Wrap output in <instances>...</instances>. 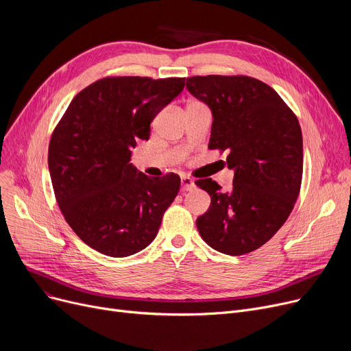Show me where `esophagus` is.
Returning <instances> with one entry per match:
<instances>
[{"instance_id":"esophagus-1","label":"esophagus","mask_w":351,"mask_h":351,"mask_svg":"<svg viewBox=\"0 0 351 351\" xmlns=\"http://www.w3.org/2000/svg\"><path fill=\"white\" fill-rule=\"evenodd\" d=\"M193 189H195V182L191 178H188V176H183L182 178V188H180V191L185 193V192H191Z\"/></svg>"}]
</instances>
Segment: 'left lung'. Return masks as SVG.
<instances>
[{"instance_id":"left-lung-1","label":"left lung","mask_w":351,"mask_h":351,"mask_svg":"<svg viewBox=\"0 0 351 351\" xmlns=\"http://www.w3.org/2000/svg\"><path fill=\"white\" fill-rule=\"evenodd\" d=\"M186 88L213 115L209 149L228 152L233 186L210 178L195 183L209 193V210L196 219L215 250L241 256L263 246L287 220L303 175L298 117L267 84L246 75L191 77Z\"/></svg>"}]
</instances>
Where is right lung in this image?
Instances as JSON below:
<instances>
[{"label":"right lung","instance_id":"1","mask_svg":"<svg viewBox=\"0 0 351 351\" xmlns=\"http://www.w3.org/2000/svg\"><path fill=\"white\" fill-rule=\"evenodd\" d=\"M183 86L185 78L106 77L77 94L55 126L48 147L53 193L66 223L89 247L126 257L156 237L180 178L146 176L131 155Z\"/></svg>","mask_w":351,"mask_h":351}]
</instances>
